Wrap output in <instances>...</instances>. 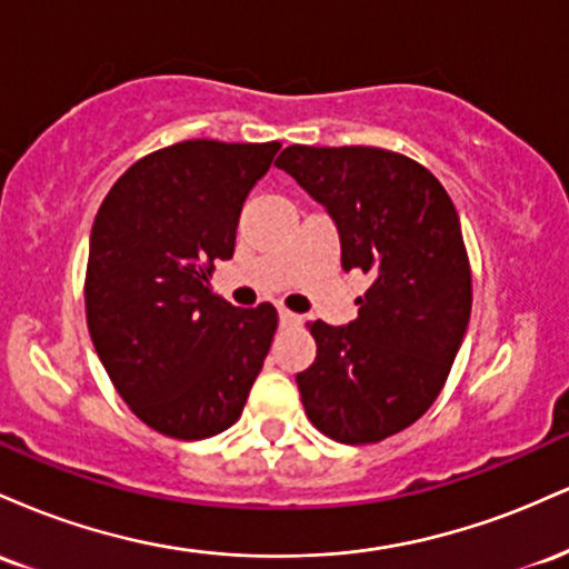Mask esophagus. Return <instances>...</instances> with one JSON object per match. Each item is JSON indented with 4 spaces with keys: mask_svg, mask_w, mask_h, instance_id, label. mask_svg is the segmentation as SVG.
<instances>
[{
    "mask_svg": "<svg viewBox=\"0 0 569 569\" xmlns=\"http://www.w3.org/2000/svg\"><path fill=\"white\" fill-rule=\"evenodd\" d=\"M278 318H280V323H283V326H299V323H302V316H297V312L286 310V307H280Z\"/></svg>",
    "mask_w": 569,
    "mask_h": 569,
    "instance_id": "34e87169",
    "label": "esophagus"
}]
</instances>
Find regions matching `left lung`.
<instances>
[{"mask_svg":"<svg viewBox=\"0 0 569 569\" xmlns=\"http://www.w3.org/2000/svg\"><path fill=\"white\" fill-rule=\"evenodd\" d=\"M331 219L342 270L369 276L348 326L310 321L316 363L297 375L310 422L377 443L439 398L471 318V262L455 202L426 166L380 147H286L276 160Z\"/></svg>","mask_w":569,"mask_h":569,"instance_id":"1","label":"left lung"}]
</instances>
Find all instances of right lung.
<instances>
[{
  "label": "right lung",
  "instance_id": "right-lung-1",
  "mask_svg": "<svg viewBox=\"0 0 569 569\" xmlns=\"http://www.w3.org/2000/svg\"><path fill=\"white\" fill-rule=\"evenodd\" d=\"M280 149L179 141L128 168L98 208L84 272L93 348L130 411L168 439L217 436L240 417L278 329L262 302L211 291L240 208Z\"/></svg>",
  "mask_w": 569,
  "mask_h": 569
}]
</instances>
